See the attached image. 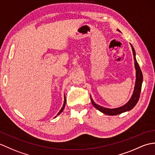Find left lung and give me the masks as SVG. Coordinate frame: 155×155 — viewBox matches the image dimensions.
<instances>
[{
  "mask_svg": "<svg viewBox=\"0 0 155 155\" xmlns=\"http://www.w3.org/2000/svg\"><path fill=\"white\" fill-rule=\"evenodd\" d=\"M117 31H120L119 30H117ZM131 46L132 48L133 54H134V58L135 61V68L136 70V80H135V84L134 93H133L131 98L129 100L128 102L125 104V105L122 106L121 107H116V108H113V109L107 108V107H102L96 104L94 102V100H92L91 96H91V100L92 105L94 106L97 110H98L100 111H101V112H102L103 114L106 115H108V116H116V115L125 112V111H128L134 108L137 104V103L138 102V100L139 99V96H140V93H141V86H142V82H143V74H142L141 70L139 66L137 61L135 58V49L131 44Z\"/></svg>",
  "mask_w": 155,
  "mask_h": 155,
  "instance_id": "8db88e82",
  "label": "left lung"
}]
</instances>
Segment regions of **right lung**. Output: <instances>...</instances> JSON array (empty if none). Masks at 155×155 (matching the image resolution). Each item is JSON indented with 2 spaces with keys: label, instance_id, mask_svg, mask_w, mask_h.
<instances>
[{
  "label": "right lung",
  "instance_id": "add662e5",
  "mask_svg": "<svg viewBox=\"0 0 155 155\" xmlns=\"http://www.w3.org/2000/svg\"><path fill=\"white\" fill-rule=\"evenodd\" d=\"M65 104H66V98H65V96H64V103H63V105L62 108H61V109L60 110V111H59V113L57 114V115L55 117V118L57 116H58V115H59V114L63 111V110H64V107H65Z\"/></svg>",
  "mask_w": 155,
  "mask_h": 155
}]
</instances>
